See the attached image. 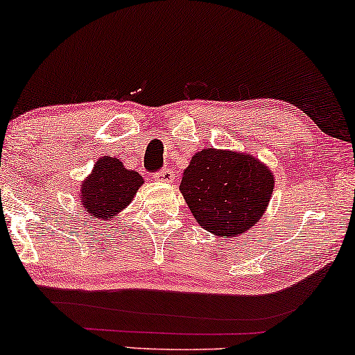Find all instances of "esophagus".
Segmentation results:
<instances>
[{
  "mask_svg": "<svg viewBox=\"0 0 355 355\" xmlns=\"http://www.w3.org/2000/svg\"><path fill=\"white\" fill-rule=\"evenodd\" d=\"M155 181H159V182H173L176 176H174L173 169H162V171L155 173Z\"/></svg>",
  "mask_w": 355,
  "mask_h": 355,
  "instance_id": "esophagus-1",
  "label": "esophagus"
}]
</instances>
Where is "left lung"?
Here are the masks:
<instances>
[{"label": "left lung", "instance_id": "left-lung-1", "mask_svg": "<svg viewBox=\"0 0 355 355\" xmlns=\"http://www.w3.org/2000/svg\"><path fill=\"white\" fill-rule=\"evenodd\" d=\"M273 187V173L259 158L203 148L184 169L179 191L203 230L237 237L263 216Z\"/></svg>", "mask_w": 355, "mask_h": 355}]
</instances>
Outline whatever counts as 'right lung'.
I'll list each match as a JSON object with an SVG mask.
<instances>
[{
  "label": "right lung",
  "instance_id": "add662e5",
  "mask_svg": "<svg viewBox=\"0 0 355 355\" xmlns=\"http://www.w3.org/2000/svg\"><path fill=\"white\" fill-rule=\"evenodd\" d=\"M142 176L134 169H125L118 158L103 157L95 163L94 171L82 182L80 202L92 220L111 221L132 202Z\"/></svg>",
  "mask_w": 355,
  "mask_h": 355
}]
</instances>
